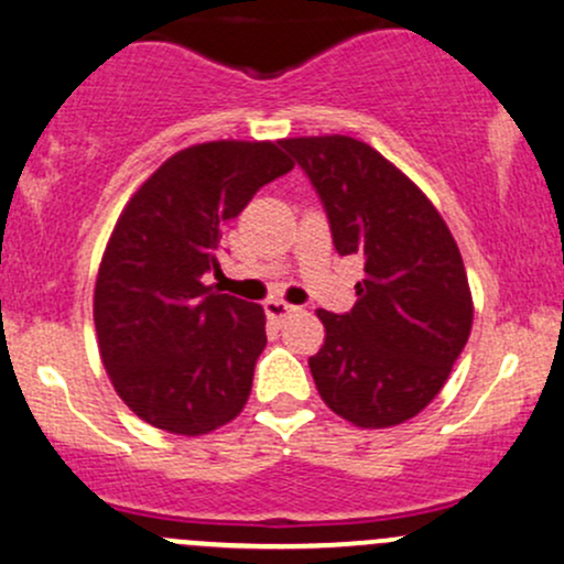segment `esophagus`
I'll return each mask as SVG.
<instances>
[{"mask_svg":"<svg viewBox=\"0 0 564 564\" xmlns=\"http://www.w3.org/2000/svg\"><path fill=\"white\" fill-rule=\"evenodd\" d=\"M294 311H297V307L289 305V302H283V300H270V302H264V313H267V318H270V322L283 324L289 316H292Z\"/></svg>","mask_w":564,"mask_h":564,"instance_id":"obj_1","label":"esophagus"}]
</instances>
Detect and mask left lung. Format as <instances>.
Masks as SVG:
<instances>
[{
    "label": "left lung",
    "mask_w": 564,
    "mask_h": 564,
    "mask_svg": "<svg viewBox=\"0 0 564 564\" xmlns=\"http://www.w3.org/2000/svg\"><path fill=\"white\" fill-rule=\"evenodd\" d=\"M322 199L340 257L365 278L348 313L318 311L327 340L307 359L337 416L383 430L424 411L473 327L459 248L441 213L376 148L343 134L281 140Z\"/></svg>",
    "instance_id": "8db88e82"
}]
</instances>
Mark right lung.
<instances>
[{"label": "right lung", "instance_id": "right-lung-1", "mask_svg": "<svg viewBox=\"0 0 564 564\" xmlns=\"http://www.w3.org/2000/svg\"><path fill=\"white\" fill-rule=\"evenodd\" d=\"M294 164L281 142L218 140L175 153L123 207L99 264L94 324L118 397L142 422L205 435L246 405L264 311L218 294L221 229Z\"/></svg>", "mask_w": 564, "mask_h": 564}]
</instances>
